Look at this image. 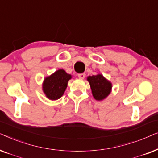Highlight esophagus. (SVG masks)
Masks as SVG:
<instances>
[{"mask_svg":"<svg viewBox=\"0 0 158 158\" xmlns=\"http://www.w3.org/2000/svg\"><path fill=\"white\" fill-rule=\"evenodd\" d=\"M77 76H78L79 78L84 79V78H85V73H80V74L77 75Z\"/></svg>","mask_w":158,"mask_h":158,"instance_id":"obj_1","label":"esophagus"}]
</instances>
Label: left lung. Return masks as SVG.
<instances>
[{"label":"left lung","mask_w":158,"mask_h":158,"mask_svg":"<svg viewBox=\"0 0 158 158\" xmlns=\"http://www.w3.org/2000/svg\"><path fill=\"white\" fill-rule=\"evenodd\" d=\"M91 88L93 96L97 101H101L106 98L111 90V83L108 81L102 75H93L88 77Z\"/></svg>","instance_id":"8db88e82"}]
</instances>
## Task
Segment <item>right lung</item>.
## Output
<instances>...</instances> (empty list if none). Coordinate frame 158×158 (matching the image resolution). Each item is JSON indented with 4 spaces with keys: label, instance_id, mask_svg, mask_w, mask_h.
Masks as SVG:
<instances>
[{
    "label": "right lung",
    "instance_id": "right-lung-1",
    "mask_svg": "<svg viewBox=\"0 0 158 158\" xmlns=\"http://www.w3.org/2000/svg\"><path fill=\"white\" fill-rule=\"evenodd\" d=\"M71 77V75L66 73L64 70H58L44 79L43 91L49 99H59L63 95L68 86V82Z\"/></svg>",
    "mask_w": 158,
    "mask_h": 158
}]
</instances>
